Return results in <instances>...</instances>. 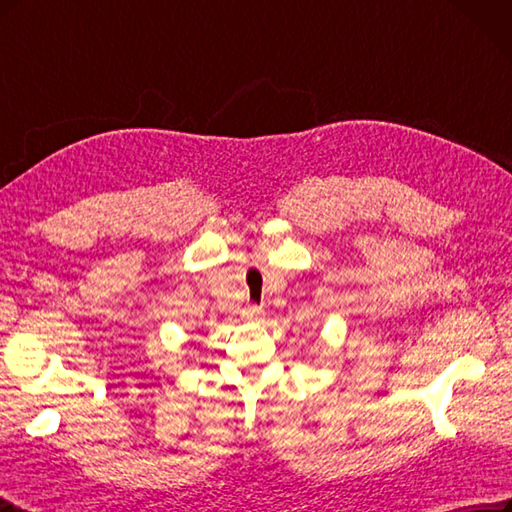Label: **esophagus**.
I'll return each mask as SVG.
<instances>
[{
	"instance_id": "esophagus-1",
	"label": "esophagus",
	"mask_w": 512,
	"mask_h": 512,
	"mask_svg": "<svg viewBox=\"0 0 512 512\" xmlns=\"http://www.w3.org/2000/svg\"><path fill=\"white\" fill-rule=\"evenodd\" d=\"M245 313H248L252 320H260V317L264 315V309L258 307V305H248V309H245Z\"/></svg>"
}]
</instances>
